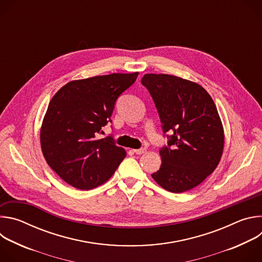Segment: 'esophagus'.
<instances>
[{
    "instance_id": "1",
    "label": "esophagus",
    "mask_w": 262,
    "mask_h": 262,
    "mask_svg": "<svg viewBox=\"0 0 262 262\" xmlns=\"http://www.w3.org/2000/svg\"><path fill=\"white\" fill-rule=\"evenodd\" d=\"M146 151V149L145 148H140V149H134V152L136 154V155H143L144 152Z\"/></svg>"
}]
</instances>
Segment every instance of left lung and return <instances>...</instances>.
Returning <instances> with one entry per match:
<instances>
[{"mask_svg":"<svg viewBox=\"0 0 262 262\" xmlns=\"http://www.w3.org/2000/svg\"><path fill=\"white\" fill-rule=\"evenodd\" d=\"M141 83L158 108L167 146L162 165L151 174L159 185L182 193L199 185L217 167L224 149V129L216 106L197 83L170 74L147 73Z\"/></svg>","mask_w":262,"mask_h":262,"instance_id":"8db88e82","label":"left lung"}]
</instances>
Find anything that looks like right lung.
Wrapping results in <instances>:
<instances>
[{"instance_id": "right-lung-1", "label": "right lung", "mask_w": 262, "mask_h": 262, "mask_svg": "<svg viewBox=\"0 0 262 262\" xmlns=\"http://www.w3.org/2000/svg\"><path fill=\"white\" fill-rule=\"evenodd\" d=\"M139 72L71 81L52 98L40 129L49 166L68 184L91 190L114 174L126 156L111 136L99 139L120 94Z\"/></svg>"}]
</instances>
